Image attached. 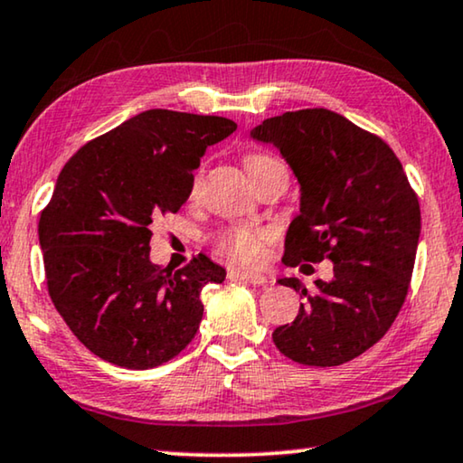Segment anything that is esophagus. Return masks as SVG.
<instances>
[{
    "label": "esophagus",
    "instance_id": "34e87169",
    "mask_svg": "<svg viewBox=\"0 0 463 463\" xmlns=\"http://www.w3.org/2000/svg\"><path fill=\"white\" fill-rule=\"evenodd\" d=\"M229 279H241L245 282H251V285H266V282H270L264 274L251 270H229Z\"/></svg>",
    "mask_w": 463,
    "mask_h": 463
}]
</instances>
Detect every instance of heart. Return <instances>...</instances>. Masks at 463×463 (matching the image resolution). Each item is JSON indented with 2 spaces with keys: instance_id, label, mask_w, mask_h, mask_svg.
<instances>
[{
  "instance_id": "1",
  "label": "heart",
  "mask_w": 463,
  "mask_h": 463,
  "mask_svg": "<svg viewBox=\"0 0 463 463\" xmlns=\"http://www.w3.org/2000/svg\"><path fill=\"white\" fill-rule=\"evenodd\" d=\"M274 162V157L268 156H250L245 160L247 172H251L260 165ZM270 239V234L261 229H250V226H234L224 232H220L216 237V250L218 253L226 255L232 261H243V264H253L261 258L266 241Z\"/></svg>"
}]
</instances>
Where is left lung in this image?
<instances>
[{"instance_id":"left-lung-1","label":"left lung","mask_w":463,"mask_h":463,"mask_svg":"<svg viewBox=\"0 0 463 463\" xmlns=\"http://www.w3.org/2000/svg\"><path fill=\"white\" fill-rule=\"evenodd\" d=\"M251 137L274 145L299 183L282 261H333V280L318 279L314 291L279 280L306 301L274 330V345L303 365H341L381 341L403 306L420 239L418 195L381 137L330 109L274 116Z\"/></svg>"}]
</instances>
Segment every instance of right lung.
<instances>
[{
	"label": "right lung",
	"instance_id": "add662e5",
	"mask_svg": "<svg viewBox=\"0 0 463 463\" xmlns=\"http://www.w3.org/2000/svg\"><path fill=\"white\" fill-rule=\"evenodd\" d=\"M234 130L222 116L147 109L82 145L61 168L39 220L47 291L101 360L156 368L195 336L202 288L226 270L203 253L175 272L151 264L149 226L181 210L208 145Z\"/></svg>",
	"mask_w": 463,
	"mask_h": 463
}]
</instances>
